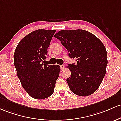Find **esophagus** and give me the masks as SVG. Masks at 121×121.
I'll return each instance as SVG.
<instances>
[{"instance_id":"1","label":"esophagus","mask_w":121,"mask_h":121,"mask_svg":"<svg viewBox=\"0 0 121 121\" xmlns=\"http://www.w3.org/2000/svg\"><path fill=\"white\" fill-rule=\"evenodd\" d=\"M64 68H65L64 65H60V68H61V71H63V70H64Z\"/></svg>"}]
</instances>
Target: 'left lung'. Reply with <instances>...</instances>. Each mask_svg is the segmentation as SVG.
Returning <instances> with one entry per match:
<instances>
[{
    "mask_svg": "<svg viewBox=\"0 0 121 121\" xmlns=\"http://www.w3.org/2000/svg\"><path fill=\"white\" fill-rule=\"evenodd\" d=\"M67 49L70 58L77 64L68 67L71 75L67 79L70 90L81 96L91 95L97 90L106 75L107 51L101 41L84 30H64L54 35Z\"/></svg>",
    "mask_w": 121,
    "mask_h": 121,
    "instance_id": "8db88e82",
    "label": "left lung"
}]
</instances>
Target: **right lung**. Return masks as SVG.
Segmentation results:
<instances>
[{"mask_svg":"<svg viewBox=\"0 0 121 121\" xmlns=\"http://www.w3.org/2000/svg\"><path fill=\"white\" fill-rule=\"evenodd\" d=\"M56 30L39 29L21 39L14 54V65L21 84L31 97L43 99L54 92L60 67L42 63Z\"/></svg>","mask_w":121,"mask_h":121,"instance_id":"add662e5","label":"right lung"}]
</instances>
